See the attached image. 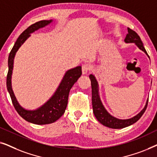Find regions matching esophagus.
Instances as JSON below:
<instances>
[{
	"label": "esophagus",
	"instance_id": "esophagus-1",
	"mask_svg": "<svg viewBox=\"0 0 157 157\" xmlns=\"http://www.w3.org/2000/svg\"><path fill=\"white\" fill-rule=\"evenodd\" d=\"M90 70V66L88 64H83L82 66V74H86L88 71Z\"/></svg>",
	"mask_w": 157,
	"mask_h": 157
}]
</instances>
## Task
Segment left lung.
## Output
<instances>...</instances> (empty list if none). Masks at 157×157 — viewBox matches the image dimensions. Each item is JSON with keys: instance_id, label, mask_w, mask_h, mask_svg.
Masks as SVG:
<instances>
[{"instance_id": "8db88e82", "label": "left lung", "mask_w": 157, "mask_h": 157, "mask_svg": "<svg viewBox=\"0 0 157 157\" xmlns=\"http://www.w3.org/2000/svg\"><path fill=\"white\" fill-rule=\"evenodd\" d=\"M124 41L126 44H130V43H134L139 47V49L143 51L146 54H147L144 47L143 46V43L141 41L140 37L136 32L133 30L128 28V33L126 35ZM91 82V90H92V106H93V111L94 116L96 119L102 124L103 125L107 127L111 128H123L126 126H131L132 124L136 123L138 120L141 117V116L145 112L147 109L148 100L147 101L146 105L142 110L139 112L138 114L135 117L131 118L128 119H119L113 116H111L108 111L104 108V105L102 104L101 101L99 93H98V84L97 81L94 75L91 74L89 76Z\"/></svg>"}]
</instances>
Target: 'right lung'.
I'll list each match as a JSON object with an SVG mask.
<instances>
[{"label": "right lung", "instance_id": "right-lung-1", "mask_svg": "<svg viewBox=\"0 0 157 157\" xmlns=\"http://www.w3.org/2000/svg\"><path fill=\"white\" fill-rule=\"evenodd\" d=\"M52 21L53 20L38 21L30 25L27 29H25L16 40L9 53L8 61V71L7 79H6V86H7V89L9 92L14 108L16 109L18 114L25 121L35 124H38V125L53 123L63 114L67 106L70 90L82 74L81 66H77L76 68L67 71L54 94L44 105L36 110L25 109L18 104V101L16 100L11 86V76L13 68L15 55L21 45L31 36V33L39 29L46 26L47 25L50 24Z\"/></svg>", "mask_w": 157, "mask_h": 157}]
</instances>
